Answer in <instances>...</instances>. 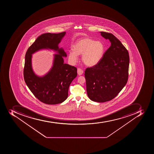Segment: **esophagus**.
I'll list each match as a JSON object with an SVG mask.
<instances>
[{
	"mask_svg": "<svg viewBox=\"0 0 154 154\" xmlns=\"http://www.w3.org/2000/svg\"><path fill=\"white\" fill-rule=\"evenodd\" d=\"M83 73V71L81 68H78V74L79 75H82Z\"/></svg>",
	"mask_w": 154,
	"mask_h": 154,
	"instance_id": "1",
	"label": "esophagus"
}]
</instances>
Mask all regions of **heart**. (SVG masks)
I'll return each mask as SVG.
<instances>
[{"label": "heart", "mask_w": 154, "mask_h": 154, "mask_svg": "<svg viewBox=\"0 0 154 154\" xmlns=\"http://www.w3.org/2000/svg\"><path fill=\"white\" fill-rule=\"evenodd\" d=\"M73 51L68 53V58L72 63H75L78 56L82 55V60L88 66L98 64L103 57L104 46L100 41H96L89 38L79 39L74 43Z\"/></svg>", "instance_id": "obj_1"}]
</instances>
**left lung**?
<instances>
[{
	"label": "left lung",
	"mask_w": 154,
	"mask_h": 154,
	"mask_svg": "<svg viewBox=\"0 0 154 154\" xmlns=\"http://www.w3.org/2000/svg\"><path fill=\"white\" fill-rule=\"evenodd\" d=\"M100 33L111 44L98 64L86 68L85 77L88 97L103 103L116 97L127 84L130 57L128 50L113 34Z\"/></svg>",
	"instance_id": "left-lung-1"
}]
</instances>
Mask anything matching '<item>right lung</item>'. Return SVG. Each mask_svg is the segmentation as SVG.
<instances>
[{
  "label": "right lung",
  "instance_id": "obj_1",
  "mask_svg": "<svg viewBox=\"0 0 154 154\" xmlns=\"http://www.w3.org/2000/svg\"><path fill=\"white\" fill-rule=\"evenodd\" d=\"M43 34L28 48L25 56L23 69L24 81L29 90L40 102L47 104H56L64 102L68 97L69 86L77 76L75 67L64 63L63 57L67 55L58 44L66 35ZM50 48L56 51L54 64L51 70L42 77L36 76L31 67V54L39 50Z\"/></svg>",
  "mask_w": 154,
  "mask_h": 154
}]
</instances>
